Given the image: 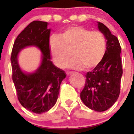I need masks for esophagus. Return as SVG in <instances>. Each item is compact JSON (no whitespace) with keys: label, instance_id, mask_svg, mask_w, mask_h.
I'll use <instances>...</instances> for the list:
<instances>
[{"label":"esophagus","instance_id":"esophagus-1","mask_svg":"<svg viewBox=\"0 0 134 134\" xmlns=\"http://www.w3.org/2000/svg\"><path fill=\"white\" fill-rule=\"evenodd\" d=\"M74 72H68L66 73V74H67V76H70L74 74Z\"/></svg>","mask_w":134,"mask_h":134}]
</instances>
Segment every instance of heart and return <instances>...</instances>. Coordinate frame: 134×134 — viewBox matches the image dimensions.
<instances>
[{
    "mask_svg": "<svg viewBox=\"0 0 134 134\" xmlns=\"http://www.w3.org/2000/svg\"><path fill=\"white\" fill-rule=\"evenodd\" d=\"M49 52L54 62L60 68L68 64L73 70L95 68L103 59L107 42L103 34L97 31H91L80 26H71L64 29L58 36L53 35L49 41Z\"/></svg>",
    "mask_w": 134,
    "mask_h": 134,
    "instance_id": "heart-1",
    "label": "heart"
}]
</instances>
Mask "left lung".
<instances>
[{
	"label": "left lung",
	"mask_w": 134,
	"mask_h": 134,
	"mask_svg": "<svg viewBox=\"0 0 134 134\" xmlns=\"http://www.w3.org/2000/svg\"><path fill=\"white\" fill-rule=\"evenodd\" d=\"M97 27L107 40V49L101 62L92 72L86 73L80 99L88 108L101 112L118 100L123 70L119 40L102 23L97 22Z\"/></svg>",
	"instance_id": "1"
}]
</instances>
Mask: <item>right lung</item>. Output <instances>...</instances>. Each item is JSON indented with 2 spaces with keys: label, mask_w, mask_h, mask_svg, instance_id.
I'll return each instance as SVG.
<instances>
[{
  "label": "right lung",
  "mask_w": 134,
  "mask_h": 134,
  "mask_svg": "<svg viewBox=\"0 0 134 134\" xmlns=\"http://www.w3.org/2000/svg\"><path fill=\"white\" fill-rule=\"evenodd\" d=\"M48 23L34 21L21 31L15 41L10 62L13 80L20 103L33 113L48 111L58 99L62 81L66 78L64 70L51 60L49 41L51 29ZM36 47L42 52L40 66L34 72L21 69L18 62L20 52L27 47Z\"/></svg>",
  "instance_id": "1"
}]
</instances>
